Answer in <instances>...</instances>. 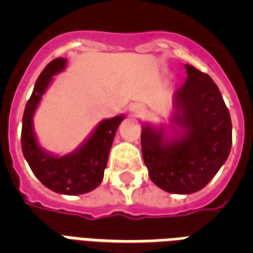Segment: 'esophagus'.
<instances>
[{"label":"esophagus","instance_id":"1","mask_svg":"<svg viewBox=\"0 0 253 253\" xmlns=\"http://www.w3.org/2000/svg\"><path fill=\"white\" fill-rule=\"evenodd\" d=\"M131 112L135 116H143L146 114V108L141 104H132L131 105Z\"/></svg>","mask_w":253,"mask_h":253}]
</instances>
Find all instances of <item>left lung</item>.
Here are the masks:
<instances>
[{
	"instance_id": "obj_1",
	"label": "left lung",
	"mask_w": 253,
	"mask_h": 253,
	"mask_svg": "<svg viewBox=\"0 0 253 253\" xmlns=\"http://www.w3.org/2000/svg\"><path fill=\"white\" fill-rule=\"evenodd\" d=\"M187 80L177 89L173 122L186 130L175 141L143 127L141 146L149 177L161 190L192 194L215 176L232 148V121L219 89L206 73L187 65Z\"/></svg>"
}]
</instances>
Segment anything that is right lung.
Segmentation results:
<instances>
[{
  "instance_id": "obj_1",
  "label": "right lung",
  "mask_w": 253,
  "mask_h": 253,
  "mask_svg": "<svg viewBox=\"0 0 253 253\" xmlns=\"http://www.w3.org/2000/svg\"><path fill=\"white\" fill-rule=\"evenodd\" d=\"M66 59L57 58L48 63L38 77L34 92L25 105L21 128V149L35 176L47 188L58 194L80 195L99 186L108 161L111 145L123 116L105 119L77 152L63 157L44 153L36 142L32 130V116L42 94L48 86L52 76L65 67Z\"/></svg>"
}]
</instances>
